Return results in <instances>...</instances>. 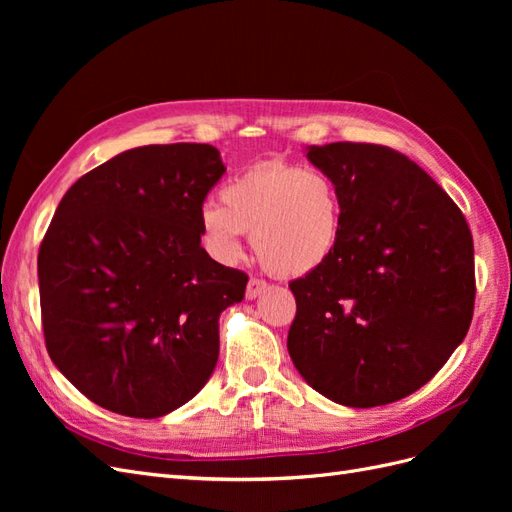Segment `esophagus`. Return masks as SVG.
Masks as SVG:
<instances>
[{"mask_svg":"<svg viewBox=\"0 0 512 512\" xmlns=\"http://www.w3.org/2000/svg\"><path fill=\"white\" fill-rule=\"evenodd\" d=\"M269 288V284L265 280H258V277H250V282H247V288H245V299L252 301L256 297H260L262 292H265Z\"/></svg>","mask_w":512,"mask_h":512,"instance_id":"obj_1","label":"esophagus"}]
</instances>
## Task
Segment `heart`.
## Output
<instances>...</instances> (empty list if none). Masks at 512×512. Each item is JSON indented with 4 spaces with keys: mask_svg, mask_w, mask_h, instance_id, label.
<instances>
[{
    "mask_svg": "<svg viewBox=\"0 0 512 512\" xmlns=\"http://www.w3.org/2000/svg\"><path fill=\"white\" fill-rule=\"evenodd\" d=\"M200 228L211 254L226 265L239 260L243 232H252L262 265L299 277L331 258L342 230V198L316 168L262 162L224 185L222 205H203Z\"/></svg>",
    "mask_w": 512,
    "mask_h": 512,
    "instance_id": "heart-1",
    "label": "heart"
}]
</instances>
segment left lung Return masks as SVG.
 Segmentation results:
<instances>
[{
  "label": "left lung",
  "instance_id": "1",
  "mask_svg": "<svg viewBox=\"0 0 512 512\" xmlns=\"http://www.w3.org/2000/svg\"><path fill=\"white\" fill-rule=\"evenodd\" d=\"M342 198L331 258L290 282L288 354L303 380L348 408L404 399L438 374L474 312L466 218L425 170L369 143L305 147Z\"/></svg>",
  "mask_w": 512,
  "mask_h": 512
}]
</instances>
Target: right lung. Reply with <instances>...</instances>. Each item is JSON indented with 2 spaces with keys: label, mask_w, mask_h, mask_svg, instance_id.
Returning <instances> with one entry per match:
<instances>
[{
  "label": "right lung",
  "mask_w": 512,
  "mask_h": 512,
  "mask_svg": "<svg viewBox=\"0 0 512 512\" xmlns=\"http://www.w3.org/2000/svg\"><path fill=\"white\" fill-rule=\"evenodd\" d=\"M224 173L211 145H147L61 198L38 254L42 327L55 367L94 404L158 418L211 378L220 314L247 284L200 245V209Z\"/></svg>",
  "instance_id": "1"
}]
</instances>
